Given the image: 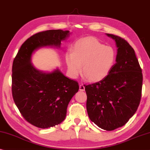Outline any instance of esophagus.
I'll return each mask as SVG.
<instances>
[{"label": "esophagus", "mask_w": 150, "mask_h": 150, "mask_svg": "<svg viewBox=\"0 0 150 150\" xmlns=\"http://www.w3.org/2000/svg\"><path fill=\"white\" fill-rule=\"evenodd\" d=\"M79 90L81 91H85V86L83 84H80L79 85Z\"/></svg>", "instance_id": "esophagus-1"}]
</instances>
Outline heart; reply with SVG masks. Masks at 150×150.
<instances>
[{
  "label": "heart",
  "instance_id": "obj_1",
  "mask_svg": "<svg viewBox=\"0 0 150 150\" xmlns=\"http://www.w3.org/2000/svg\"><path fill=\"white\" fill-rule=\"evenodd\" d=\"M116 51L93 37L77 40L72 52L65 56L67 71L71 77L76 78L82 71L90 82H99L108 77L115 65Z\"/></svg>",
  "mask_w": 150,
  "mask_h": 150
}]
</instances>
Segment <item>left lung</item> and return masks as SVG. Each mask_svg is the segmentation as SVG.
Segmentation results:
<instances>
[{
  "mask_svg": "<svg viewBox=\"0 0 150 150\" xmlns=\"http://www.w3.org/2000/svg\"><path fill=\"white\" fill-rule=\"evenodd\" d=\"M106 35L117 47L116 63L105 79L84 86L89 119L101 129L112 131L124 125L136 112L143 75L130 45L120 37Z\"/></svg>",
  "mask_w": 150,
  "mask_h": 150,
  "instance_id": "1",
  "label": "left lung"
}]
</instances>
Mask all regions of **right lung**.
I'll use <instances>...</instances> for the list:
<instances>
[{"mask_svg": "<svg viewBox=\"0 0 150 150\" xmlns=\"http://www.w3.org/2000/svg\"><path fill=\"white\" fill-rule=\"evenodd\" d=\"M69 35V30L60 29L38 33L21 45L13 61L14 101L23 117L37 127L55 126L65 120L68 104L79 90V84L58 69L50 73L37 69L31 63L32 54L42 47L59 48Z\"/></svg>", "mask_w": 150, "mask_h": 150, "instance_id": "1", "label": "right lung"}]
</instances>
